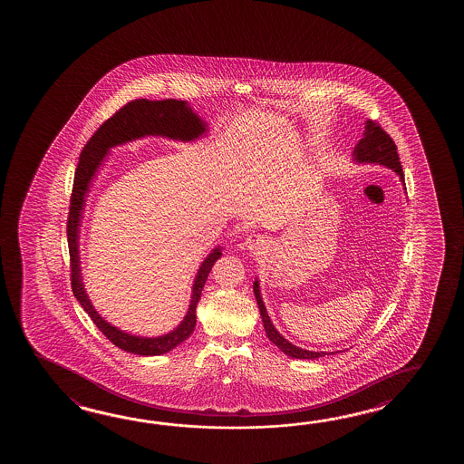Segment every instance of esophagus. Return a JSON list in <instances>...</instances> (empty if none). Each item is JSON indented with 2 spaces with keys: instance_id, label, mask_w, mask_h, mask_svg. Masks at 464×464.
Instances as JSON below:
<instances>
[{
  "instance_id": "1",
  "label": "esophagus",
  "mask_w": 464,
  "mask_h": 464,
  "mask_svg": "<svg viewBox=\"0 0 464 464\" xmlns=\"http://www.w3.org/2000/svg\"><path fill=\"white\" fill-rule=\"evenodd\" d=\"M244 246L252 252H260L266 249V239L260 235H249L244 241Z\"/></svg>"
}]
</instances>
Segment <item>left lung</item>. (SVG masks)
I'll use <instances>...</instances> for the list:
<instances>
[{
  "instance_id": "left-lung-1",
  "label": "left lung",
  "mask_w": 464,
  "mask_h": 464,
  "mask_svg": "<svg viewBox=\"0 0 464 464\" xmlns=\"http://www.w3.org/2000/svg\"><path fill=\"white\" fill-rule=\"evenodd\" d=\"M354 160L359 163H375V165H383V167L392 168L395 173H398L401 183L404 184V175H402L401 161L396 152V145L393 139L388 136L385 130H382L379 122L367 120L365 122L364 137L359 140V144L354 147ZM406 189V188H404ZM254 295L257 299L258 309L262 315V322L266 327V334L270 342L275 343L286 356L296 357V359H315V357H324L325 354H334V353H315V351L303 350L297 348L295 344H291L288 340H285L276 328L274 327L272 320L266 314V305L260 296V289H258V281H254ZM338 353V351H336Z\"/></svg>"
}]
</instances>
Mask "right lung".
I'll return each instance as SVG.
<instances>
[{
  "mask_svg": "<svg viewBox=\"0 0 464 464\" xmlns=\"http://www.w3.org/2000/svg\"><path fill=\"white\" fill-rule=\"evenodd\" d=\"M206 122L202 121L183 100L168 99L160 100V102L147 99L132 100L120 108L111 118H108L107 121L100 126L99 130H95V134L89 139V142L85 144L84 150L79 157L72 194H71V204H69L68 227H66L69 258H71V286L77 301L84 307V311L89 314L93 324L120 350L134 353L139 356H159L173 350L184 340H188L196 327V307L206 285L207 276L210 274L217 258H220L221 249L215 247L198 268L194 286H192L189 311L186 314L183 322L179 324V327L157 338L134 336L118 330L102 319L93 309L91 299L85 295L82 276H81L79 225L84 210L85 194L89 192V184L108 150L114 145L126 144L130 140L144 136H163L175 140H194L206 132Z\"/></svg>",
  "mask_w": 464,
  "mask_h": 464,
  "instance_id": "1",
  "label": "right lung"
}]
</instances>
